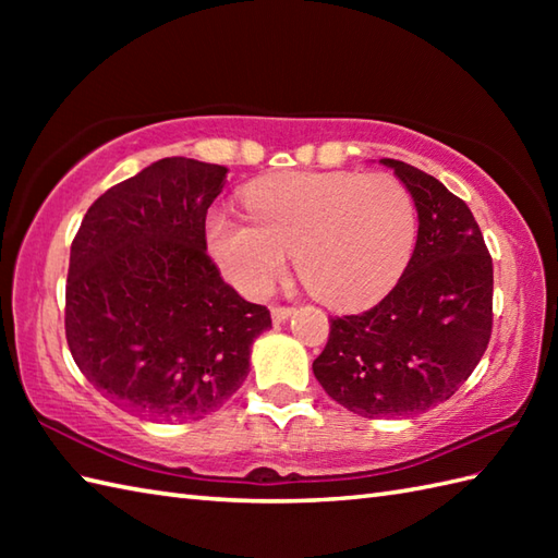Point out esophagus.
Listing matches in <instances>:
<instances>
[{"label": "esophagus", "mask_w": 558, "mask_h": 558, "mask_svg": "<svg viewBox=\"0 0 558 558\" xmlns=\"http://www.w3.org/2000/svg\"><path fill=\"white\" fill-rule=\"evenodd\" d=\"M292 312H294V306H280V304H276L270 310V316H272V322H276V324H282L288 316H292Z\"/></svg>", "instance_id": "34e87169"}]
</instances>
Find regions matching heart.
Wrapping results in <instances>:
<instances>
[{"label":"heart","mask_w":558,"mask_h":558,"mask_svg":"<svg viewBox=\"0 0 558 558\" xmlns=\"http://www.w3.org/2000/svg\"><path fill=\"white\" fill-rule=\"evenodd\" d=\"M252 222L213 213L206 240L232 286L260 298L286 272L288 254L314 298L336 306L376 300L402 276L417 216L393 174L290 172L246 186Z\"/></svg>","instance_id":"b5f03b06"}]
</instances>
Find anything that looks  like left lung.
Returning a JSON list of instances; mask_svg holds the SVG:
<instances>
[{"label": "left lung", "instance_id": "1", "mask_svg": "<svg viewBox=\"0 0 558 558\" xmlns=\"http://www.w3.org/2000/svg\"><path fill=\"white\" fill-rule=\"evenodd\" d=\"M408 186L417 244L396 288L372 310L330 316L312 369L326 393L369 420L412 417L475 372L494 326V266L462 198L408 162L381 158Z\"/></svg>", "mask_w": 558, "mask_h": 558}]
</instances>
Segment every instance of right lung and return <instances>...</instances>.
<instances>
[{"label": "right lung", "instance_id": "right-lung-1", "mask_svg": "<svg viewBox=\"0 0 558 558\" xmlns=\"http://www.w3.org/2000/svg\"><path fill=\"white\" fill-rule=\"evenodd\" d=\"M228 168L162 158L93 201L71 242L64 330L81 374L160 422L220 410L270 312L220 278L206 216Z\"/></svg>", "mask_w": 558, "mask_h": 558}]
</instances>
